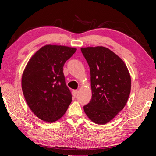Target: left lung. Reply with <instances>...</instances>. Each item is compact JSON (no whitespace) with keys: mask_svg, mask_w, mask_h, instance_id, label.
Here are the masks:
<instances>
[{"mask_svg":"<svg viewBox=\"0 0 156 156\" xmlns=\"http://www.w3.org/2000/svg\"><path fill=\"white\" fill-rule=\"evenodd\" d=\"M76 50L75 48L46 44L25 66L21 81L23 95L33 114L45 122L58 121L71 104L63 66Z\"/></svg>","mask_w":156,"mask_h":156,"instance_id":"8db88e82","label":"left lung"}]
</instances>
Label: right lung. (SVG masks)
<instances>
[{"instance_id": "right-lung-1", "label": "right lung", "mask_w": 156, "mask_h": 156, "mask_svg": "<svg viewBox=\"0 0 156 156\" xmlns=\"http://www.w3.org/2000/svg\"><path fill=\"white\" fill-rule=\"evenodd\" d=\"M81 50L90 69L92 93L84 111L92 122L106 124L127 103L131 88L129 69L118 55L105 47H87Z\"/></svg>"}]
</instances>
